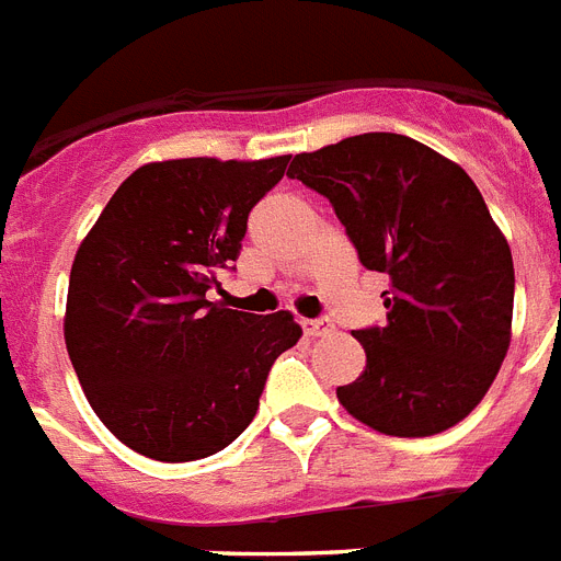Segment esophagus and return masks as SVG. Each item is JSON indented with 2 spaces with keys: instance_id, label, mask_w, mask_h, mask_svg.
<instances>
[{
  "instance_id": "34e87169",
  "label": "esophagus",
  "mask_w": 561,
  "mask_h": 561,
  "mask_svg": "<svg viewBox=\"0 0 561 561\" xmlns=\"http://www.w3.org/2000/svg\"><path fill=\"white\" fill-rule=\"evenodd\" d=\"M300 330L307 332L309 337H318V335H330L332 332V323L330 321H309V318H300Z\"/></svg>"
}]
</instances>
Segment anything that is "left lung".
Listing matches in <instances>:
<instances>
[{"label": "left lung", "mask_w": 561, "mask_h": 561, "mask_svg": "<svg viewBox=\"0 0 561 561\" xmlns=\"http://www.w3.org/2000/svg\"><path fill=\"white\" fill-rule=\"evenodd\" d=\"M289 178L323 194L390 277L387 323L353 332L364 373L337 401L383 436L421 438L473 413L499 375L513 323V254L467 171L404 134H358L295 154Z\"/></svg>", "instance_id": "left-lung-1"}]
</instances>
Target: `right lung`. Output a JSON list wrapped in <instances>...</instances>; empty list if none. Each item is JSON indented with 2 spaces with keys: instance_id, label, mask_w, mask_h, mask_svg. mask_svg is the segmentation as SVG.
I'll list each match as a JSON object with an SVG mask.
<instances>
[{
  "instance_id": "right-lung-1",
  "label": "right lung",
  "mask_w": 561,
  "mask_h": 561,
  "mask_svg": "<svg viewBox=\"0 0 561 561\" xmlns=\"http://www.w3.org/2000/svg\"><path fill=\"white\" fill-rule=\"evenodd\" d=\"M270 160L146 163L77 249L65 346L88 404L134 453L194 461L252 424L272 364L298 344L291 312L211 304L254 203L284 178Z\"/></svg>"
}]
</instances>
